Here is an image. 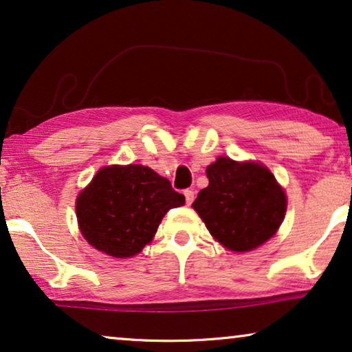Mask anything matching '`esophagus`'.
Returning a JSON list of instances; mask_svg holds the SVG:
<instances>
[{
    "instance_id": "34e87169",
    "label": "esophagus",
    "mask_w": 352,
    "mask_h": 352,
    "mask_svg": "<svg viewBox=\"0 0 352 352\" xmlns=\"http://www.w3.org/2000/svg\"><path fill=\"white\" fill-rule=\"evenodd\" d=\"M194 191L192 190H185V199H186V204L188 206H191L192 201H194Z\"/></svg>"
}]
</instances>
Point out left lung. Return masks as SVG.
<instances>
[{"mask_svg": "<svg viewBox=\"0 0 352 352\" xmlns=\"http://www.w3.org/2000/svg\"><path fill=\"white\" fill-rule=\"evenodd\" d=\"M208 186L192 207L210 234L232 251H250L280 228L286 196L267 167L218 158L207 167Z\"/></svg>", "mask_w": 352, "mask_h": 352, "instance_id": "8db88e82", "label": "left lung"}]
</instances>
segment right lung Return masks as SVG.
<instances>
[{
    "mask_svg": "<svg viewBox=\"0 0 352 352\" xmlns=\"http://www.w3.org/2000/svg\"><path fill=\"white\" fill-rule=\"evenodd\" d=\"M183 204L185 196L150 167L110 166L80 192L76 212L88 243L113 258H129L151 242L164 214Z\"/></svg>",
    "mask_w": 352,
    "mask_h": 352,
    "instance_id": "obj_1",
    "label": "right lung"
}]
</instances>
